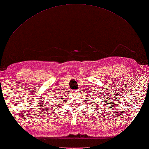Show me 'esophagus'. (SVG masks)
<instances>
[{
	"mask_svg": "<svg viewBox=\"0 0 149 149\" xmlns=\"http://www.w3.org/2000/svg\"><path fill=\"white\" fill-rule=\"evenodd\" d=\"M71 93H73V94H75V93H76V91H74V90H72V91H71Z\"/></svg>",
	"mask_w": 149,
	"mask_h": 149,
	"instance_id": "esophagus-1",
	"label": "esophagus"
}]
</instances>
